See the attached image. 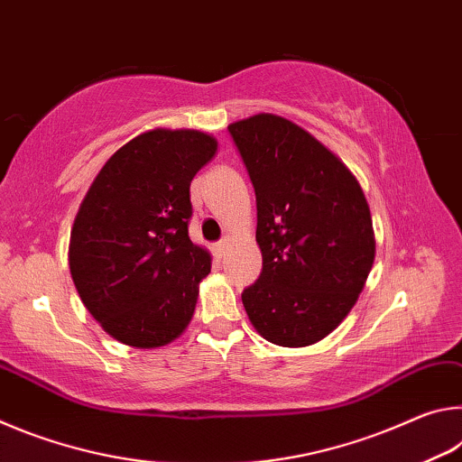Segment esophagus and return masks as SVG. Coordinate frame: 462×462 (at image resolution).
<instances>
[{
    "instance_id": "obj_1",
    "label": "esophagus",
    "mask_w": 462,
    "mask_h": 462,
    "mask_svg": "<svg viewBox=\"0 0 462 462\" xmlns=\"http://www.w3.org/2000/svg\"><path fill=\"white\" fill-rule=\"evenodd\" d=\"M228 246H230V242L228 240H220V242H216V245H214V253H216V256H220V259H222V256H226V253H228Z\"/></svg>"
}]
</instances>
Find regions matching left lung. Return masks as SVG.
<instances>
[{
  "label": "left lung",
  "instance_id": "obj_1",
  "mask_svg": "<svg viewBox=\"0 0 462 462\" xmlns=\"http://www.w3.org/2000/svg\"><path fill=\"white\" fill-rule=\"evenodd\" d=\"M228 130L254 187L263 253L242 303L264 340L310 346L348 316L373 269L369 203L338 156L291 120L256 114Z\"/></svg>",
  "mask_w": 462,
  "mask_h": 462
}]
</instances>
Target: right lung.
Here are the masks:
<instances>
[{"label": "right lung", "mask_w": 462, "mask_h": 462, "mask_svg": "<svg viewBox=\"0 0 462 462\" xmlns=\"http://www.w3.org/2000/svg\"><path fill=\"white\" fill-rule=\"evenodd\" d=\"M217 140L154 128L118 148L93 179L69 242L83 306L122 344L159 348L189 326L212 256L189 238V185Z\"/></svg>", "instance_id": "obj_1"}]
</instances>
